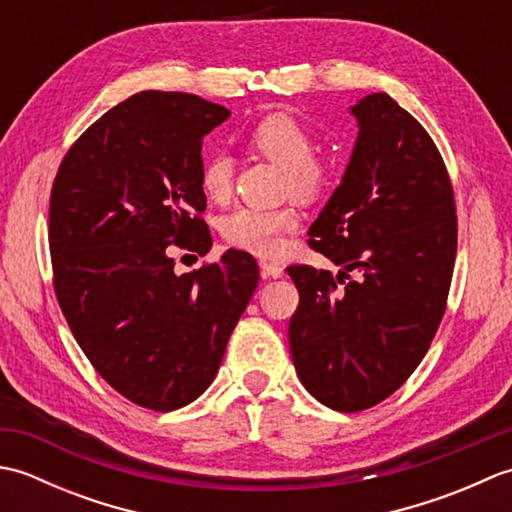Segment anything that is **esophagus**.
I'll return each mask as SVG.
<instances>
[{
    "label": "esophagus",
    "instance_id": "34e87169",
    "mask_svg": "<svg viewBox=\"0 0 512 512\" xmlns=\"http://www.w3.org/2000/svg\"><path fill=\"white\" fill-rule=\"evenodd\" d=\"M259 270H262V277H264V279H279V277H284V268H281V266L275 264V262H266V259H262V262H259Z\"/></svg>",
    "mask_w": 512,
    "mask_h": 512
}]
</instances>
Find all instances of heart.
I'll use <instances>...</instances> for the list:
<instances>
[{
  "label": "heart",
  "mask_w": 512,
  "mask_h": 512,
  "mask_svg": "<svg viewBox=\"0 0 512 512\" xmlns=\"http://www.w3.org/2000/svg\"><path fill=\"white\" fill-rule=\"evenodd\" d=\"M248 147L257 156L286 171V193L301 202L319 200L332 180V160L314 147L312 129L299 118L277 112L268 114L248 132ZM200 187L211 202L222 204L233 193V162L213 154L202 162ZM299 228V215L292 206L264 211L242 206L222 217L224 242L246 253L273 257L284 246V237Z\"/></svg>",
  "instance_id": "b5f03b06"
}]
</instances>
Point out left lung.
<instances>
[{"label":"left lung","instance_id":"obj_1","mask_svg":"<svg viewBox=\"0 0 512 512\" xmlns=\"http://www.w3.org/2000/svg\"><path fill=\"white\" fill-rule=\"evenodd\" d=\"M352 112L361 132L350 167L308 231V246L343 270L288 266L299 290L292 363L314 398L343 413L383 402L420 365L458 250L453 184L427 129L387 94Z\"/></svg>","mask_w":512,"mask_h":512}]
</instances>
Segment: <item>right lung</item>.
<instances>
[{
  "instance_id": "obj_1",
  "label": "right lung",
  "mask_w": 512,
  "mask_h": 512,
  "mask_svg": "<svg viewBox=\"0 0 512 512\" xmlns=\"http://www.w3.org/2000/svg\"><path fill=\"white\" fill-rule=\"evenodd\" d=\"M228 114L195 94H134L74 140L52 182L54 295L92 367L138 407L198 398L257 288L242 250L173 273V248L211 250L200 149Z\"/></svg>"
}]
</instances>
